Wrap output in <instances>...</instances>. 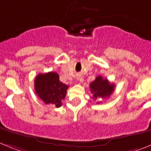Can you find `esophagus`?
Listing matches in <instances>:
<instances>
[{
    "label": "esophagus",
    "instance_id": "34e87169",
    "mask_svg": "<svg viewBox=\"0 0 151 151\" xmlns=\"http://www.w3.org/2000/svg\"><path fill=\"white\" fill-rule=\"evenodd\" d=\"M77 79H78V80H80V81H81V80H82V78H81L80 76H77Z\"/></svg>",
    "mask_w": 151,
    "mask_h": 151
}]
</instances>
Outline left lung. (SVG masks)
<instances>
[{"mask_svg": "<svg viewBox=\"0 0 151 151\" xmlns=\"http://www.w3.org/2000/svg\"><path fill=\"white\" fill-rule=\"evenodd\" d=\"M90 89L93 99L95 101L104 99L110 97L114 91L115 85L110 83L106 78H103L102 76H99L90 84Z\"/></svg>", "mask_w": 151, "mask_h": 151, "instance_id": "left-lung-1", "label": "left lung"}]
</instances>
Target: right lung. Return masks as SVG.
Returning <instances> with one entry per match:
<instances>
[{
	"label": "right lung",
	"instance_id": "add662e5",
	"mask_svg": "<svg viewBox=\"0 0 151 151\" xmlns=\"http://www.w3.org/2000/svg\"><path fill=\"white\" fill-rule=\"evenodd\" d=\"M69 86L60 81L59 75L54 72L38 74L35 79L36 94L46 104L56 107L62 106Z\"/></svg>",
	"mask_w": 151,
	"mask_h": 151
}]
</instances>
